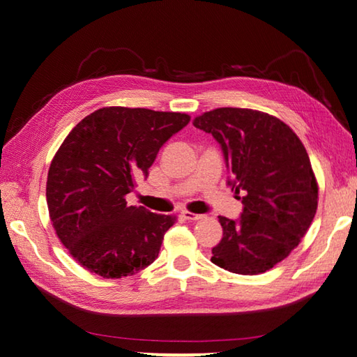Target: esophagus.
Wrapping results in <instances>:
<instances>
[{
    "label": "esophagus",
    "instance_id": "1",
    "mask_svg": "<svg viewBox=\"0 0 357 357\" xmlns=\"http://www.w3.org/2000/svg\"><path fill=\"white\" fill-rule=\"evenodd\" d=\"M181 215L184 217L185 220H200V219H203V215L202 214H193V213H190V211H183V213H181Z\"/></svg>",
    "mask_w": 357,
    "mask_h": 357
}]
</instances>
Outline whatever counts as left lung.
<instances>
[{
	"label": "left lung",
	"instance_id": "1",
	"mask_svg": "<svg viewBox=\"0 0 357 357\" xmlns=\"http://www.w3.org/2000/svg\"><path fill=\"white\" fill-rule=\"evenodd\" d=\"M220 144L231 192H243L238 219L223 229L211 261L234 274L255 275L289 255L310 228L318 185L309 154L280 119L249 108H215L193 119Z\"/></svg>",
	"mask_w": 357,
	"mask_h": 357
}]
</instances>
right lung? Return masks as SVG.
<instances>
[{
    "label": "right lung",
    "instance_id": "right-lung-1",
    "mask_svg": "<svg viewBox=\"0 0 357 357\" xmlns=\"http://www.w3.org/2000/svg\"><path fill=\"white\" fill-rule=\"evenodd\" d=\"M189 121L185 113L107 107L66 137L48 170V213L58 238L89 273L121 279L159 255L174 219L129 206L126 195Z\"/></svg>",
    "mask_w": 357,
    "mask_h": 357
}]
</instances>
